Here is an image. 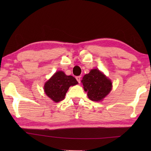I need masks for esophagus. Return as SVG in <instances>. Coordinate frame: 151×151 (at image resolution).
I'll use <instances>...</instances> for the list:
<instances>
[{"instance_id": "1", "label": "esophagus", "mask_w": 151, "mask_h": 151, "mask_svg": "<svg viewBox=\"0 0 151 151\" xmlns=\"http://www.w3.org/2000/svg\"><path fill=\"white\" fill-rule=\"evenodd\" d=\"M81 76H76V79L77 80L78 83H81Z\"/></svg>"}]
</instances>
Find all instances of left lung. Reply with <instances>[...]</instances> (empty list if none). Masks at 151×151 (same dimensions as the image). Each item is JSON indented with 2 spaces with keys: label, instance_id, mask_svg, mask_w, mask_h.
Returning <instances> with one entry per match:
<instances>
[{
  "label": "left lung",
  "instance_id": "1",
  "mask_svg": "<svg viewBox=\"0 0 151 151\" xmlns=\"http://www.w3.org/2000/svg\"><path fill=\"white\" fill-rule=\"evenodd\" d=\"M81 83L89 99L93 101H101L112 89V82L99 69H92L83 76Z\"/></svg>",
  "mask_w": 151,
  "mask_h": 151
}]
</instances>
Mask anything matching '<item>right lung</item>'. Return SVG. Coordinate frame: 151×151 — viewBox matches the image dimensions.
I'll use <instances>...</instances> for the list:
<instances>
[{
	"label": "right lung",
	"instance_id": "obj_1",
	"mask_svg": "<svg viewBox=\"0 0 151 151\" xmlns=\"http://www.w3.org/2000/svg\"><path fill=\"white\" fill-rule=\"evenodd\" d=\"M77 84V81L73 76L66 75L63 71H57L45 84L44 90L50 99L58 103L65 99L70 86Z\"/></svg>",
	"mask_w": 151,
	"mask_h": 151
}]
</instances>
